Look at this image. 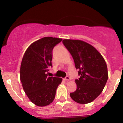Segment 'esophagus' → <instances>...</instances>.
Returning <instances> with one entry per match:
<instances>
[{
  "label": "esophagus",
  "mask_w": 123,
  "mask_h": 123,
  "mask_svg": "<svg viewBox=\"0 0 123 123\" xmlns=\"http://www.w3.org/2000/svg\"><path fill=\"white\" fill-rule=\"evenodd\" d=\"M64 80H66V81H69V80H70L71 79L69 77H68V76H67V77H65V78H64Z\"/></svg>",
  "instance_id": "34e87169"
}]
</instances>
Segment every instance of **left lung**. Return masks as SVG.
<instances>
[{"mask_svg": "<svg viewBox=\"0 0 123 123\" xmlns=\"http://www.w3.org/2000/svg\"><path fill=\"white\" fill-rule=\"evenodd\" d=\"M72 55L80 78L75 80L77 90L70 94L73 100L87 104L94 100L105 88L108 78L105 59L94 46L78 40H63Z\"/></svg>", "mask_w": 123, "mask_h": 123, "instance_id": "obj_1", "label": "left lung"}]
</instances>
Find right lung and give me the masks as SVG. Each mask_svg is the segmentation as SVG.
<instances>
[{"label":"right lung","instance_id":"right-lung-1","mask_svg":"<svg viewBox=\"0 0 123 123\" xmlns=\"http://www.w3.org/2000/svg\"><path fill=\"white\" fill-rule=\"evenodd\" d=\"M62 38L45 37L31 43L23 55L20 78L23 90L35 105L44 107L52 103L62 79L48 77L52 66V50Z\"/></svg>","mask_w":123,"mask_h":123}]
</instances>
